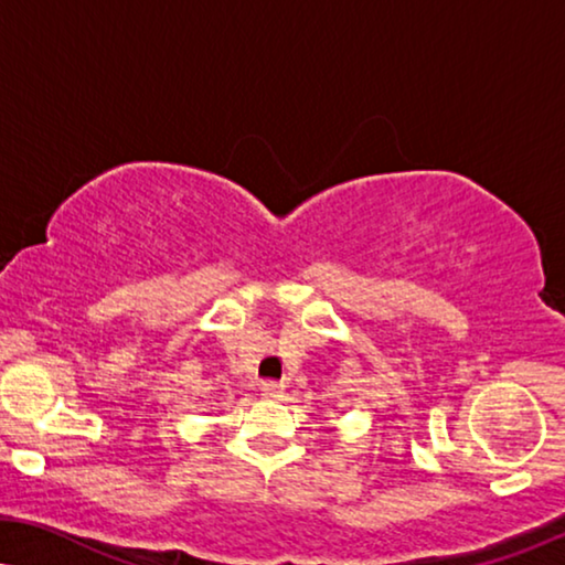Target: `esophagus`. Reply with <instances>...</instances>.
<instances>
[{
	"instance_id": "esophagus-1",
	"label": "esophagus",
	"mask_w": 565,
	"mask_h": 565,
	"mask_svg": "<svg viewBox=\"0 0 565 565\" xmlns=\"http://www.w3.org/2000/svg\"><path fill=\"white\" fill-rule=\"evenodd\" d=\"M284 384H281V381H266V384H264V394L266 396H271V399H279V396L284 394Z\"/></svg>"
}]
</instances>
